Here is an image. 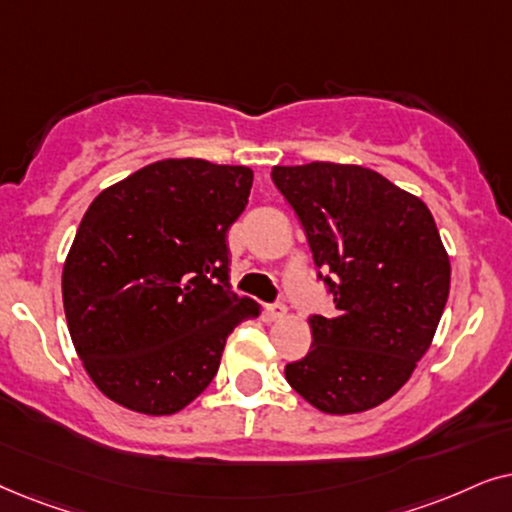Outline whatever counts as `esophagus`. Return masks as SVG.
<instances>
[{
  "instance_id": "34e87169",
  "label": "esophagus",
  "mask_w": 512,
  "mask_h": 512,
  "mask_svg": "<svg viewBox=\"0 0 512 512\" xmlns=\"http://www.w3.org/2000/svg\"><path fill=\"white\" fill-rule=\"evenodd\" d=\"M264 313H267L269 320H278V318H283L285 313H288V309H285V304L276 302V304H267V306H264Z\"/></svg>"
}]
</instances>
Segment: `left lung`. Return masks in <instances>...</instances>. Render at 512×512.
I'll list each match as a JSON object with an SVG mask.
<instances>
[{"label": "left lung", "mask_w": 512, "mask_h": 512, "mask_svg": "<svg viewBox=\"0 0 512 512\" xmlns=\"http://www.w3.org/2000/svg\"><path fill=\"white\" fill-rule=\"evenodd\" d=\"M335 316L309 318L313 344L285 379L327 414L377 407L410 379L438 330L449 257L431 210L363 166H276Z\"/></svg>", "instance_id": "1"}]
</instances>
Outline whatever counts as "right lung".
Returning a JSON list of instances; mask_svg holds the SVG:
<instances>
[{
	"label": "right lung",
	"mask_w": 512,
	"mask_h": 512,
	"mask_svg": "<svg viewBox=\"0 0 512 512\" xmlns=\"http://www.w3.org/2000/svg\"><path fill=\"white\" fill-rule=\"evenodd\" d=\"M252 170L166 159L88 206L63 269L70 337L88 377L128 410L180 412L206 391L224 344L260 306L229 285L227 231Z\"/></svg>",
	"instance_id": "obj_1"
}]
</instances>
